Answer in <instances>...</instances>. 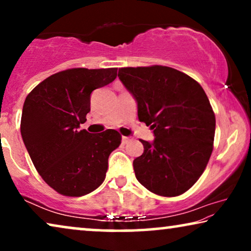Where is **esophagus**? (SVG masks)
<instances>
[{
    "mask_svg": "<svg viewBox=\"0 0 251 251\" xmlns=\"http://www.w3.org/2000/svg\"><path fill=\"white\" fill-rule=\"evenodd\" d=\"M130 140H131V139H130L129 137H125V136L122 137V143H123V144H128V143L130 142Z\"/></svg>",
    "mask_w": 251,
    "mask_h": 251,
    "instance_id": "1",
    "label": "esophagus"
}]
</instances>
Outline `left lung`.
Masks as SVG:
<instances>
[{
	"label": "left lung",
	"mask_w": 251,
	"mask_h": 251,
	"mask_svg": "<svg viewBox=\"0 0 251 251\" xmlns=\"http://www.w3.org/2000/svg\"><path fill=\"white\" fill-rule=\"evenodd\" d=\"M118 76L138 106V119L153 129V143L133 160L136 178L147 190L177 197L197 183L214 149L215 113L200 84L175 68L123 67Z\"/></svg>",
	"instance_id": "8db88e82"
}]
</instances>
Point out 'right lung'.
I'll use <instances>...</instances> for the list:
<instances>
[{"label":"right lung","instance_id":"obj_1","mask_svg":"<svg viewBox=\"0 0 251 251\" xmlns=\"http://www.w3.org/2000/svg\"><path fill=\"white\" fill-rule=\"evenodd\" d=\"M118 68H71L47 77L29 92L20 132L43 180L66 197H82L104 181L108 156L121 144L113 129L91 135L80 130L95 89L115 80Z\"/></svg>","mask_w":251,"mask_h":251}]
</instances>
